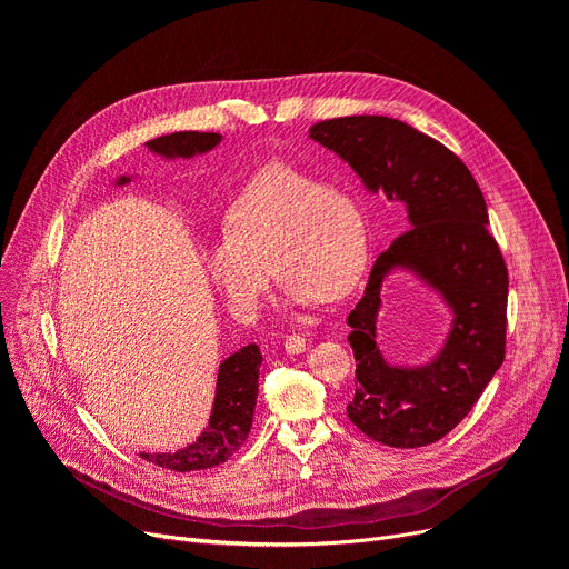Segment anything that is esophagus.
Wrapping results in <instances>:
<instances>
[{"instance_id":"esophagus-1","label":"esophagus","mask_w":569,"mask_h":569,"mask_svg":"<svg viewBox=\"0 0 569 569\" xmlns=\"http://www.w3.org/2000/svg\"><path fill=\"white\" fill-rule=\"evenodd\" d=\"M284 351L303 353L306 351V339L301 335H287L284 337Z\"/></svg>"}]
</instances>
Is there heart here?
<instances>
[{
  "instance_id": "obj_1",
  "label": "heart",
  "mask_w": 569,
  "mask_h": 569,
  "mask_svg": "<svg viewBox=\"0 0 569 569\" xmlns=\"http://www.w3.org/2000/svg\"><path fill=\"white\" fill-rule=\"evenodd\" d=\"M368 261L366 220L347 189L291 166L253 176L222 216L203 268L237 316H251L274 278L291 306L339 301Z\"/></svg>"
}]
</instances>
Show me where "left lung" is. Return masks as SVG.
Here are the masks:
<instances>
[{
  "mask_svg": "<svg viewBox=\"0 0 569 569\" xmlns=\"http://www.w3.org/2000/svg\"><path fill=\"white\" fill-rule=\"evenodd\" d=\"M311 137L349 161L370 189L406 201L410 220L377 256L347 316L358 377L349 420L393 449L435 443L468 416L506 358L508 268L487 226L485 194L451 149L396 118L320 120ZM393 264L422 273L455 308L447 347L425 369H391L373 343L381 278Z\"/></svg>",
  "mask_w": 569,
  "mask_h": 569,
  "instance_id": "1",
  "label": "left lung"
}]
</instances>
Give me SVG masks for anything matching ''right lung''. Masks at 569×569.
<instances>
[{"instance_id":"right-lung-1","label":"right lung","mask_w":569,"mask_h":569,"mask_svg":"<svg viewBox=\"0 0 569 569\" xmlns=\"http://www.w3.org/2000/svg\"><path fill=\"white\" fill-rule=\"evenodd\" d=\"M220 142L218 132H173L157 137L147 147L163 157H192V153L209 151ZM120 178L118 184H126ZM261 351L256 343L234 351L220 363L213 416L206 432L187 449L178 453H140L144 460L173 472L209 470L234 456L249 437L256 396H258V368H261Z\"/></svg>"}]
</instances>
